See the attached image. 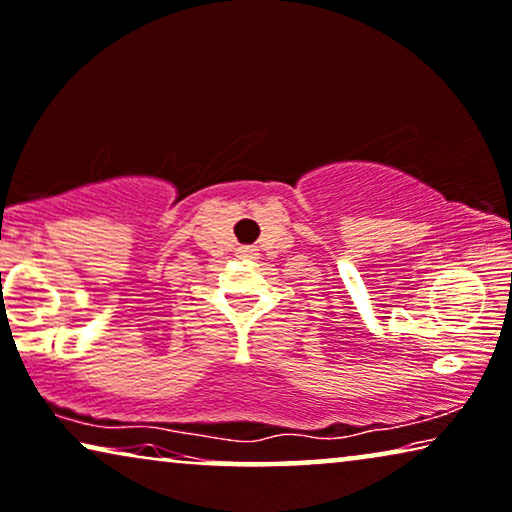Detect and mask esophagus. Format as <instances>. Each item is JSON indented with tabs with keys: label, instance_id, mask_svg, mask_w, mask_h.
Returning a JSON list of instances; mask_svg holds the SVG:
<instances>
[{
	"label": "esophagus",
	"instance_id": "34e87169",
	"mask_svg": "<svg viewBox=\"0 0 512 512\" xmlns=\"http://www.w3.org/2000/svg\"><path fill=\"white\" fill-rule=\"evenodd\" d=\"M238 254H240L242 258H256V256H258V249H256V247H240Z\"/></svg>",
	"mask_w": 512,
	"mask_h": 512
}]
</instances>
